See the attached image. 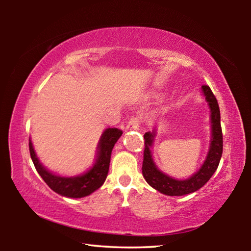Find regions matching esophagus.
<instances>
[{
    "label": "esophagus",
    "mask_w": 251,
    "mask_h": 251,
    "mask_svg": "<svg viewBox=\"0 0 251 251\" xmlns=\"http://www.w3.org/2000/svg\"><path fill=\"white\" fill-rule=\"evenodd\" d=\"M141 118L139 116H135V117H131L130 120L128 121V123H127L126 125V129L127 130H131V129H137L139 125H141Z\"/></svg>",
    "instance_id": "esophagus-1"
}]
</instances>
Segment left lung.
<instances>
[{"instance_id":"8db88e82","label":"left lung","mask_w":251,"mask_h":251,"mask_svg":"<svg viewBox=\"0 0 251 251\" xmlns=\"http://www.w3.org/2000/svg\"><path fill=\"white\" fill-rule=\"evenodd\" d=\"M201 90L205 99L208 101L210 108L211 120V141L209 151L201 167L197 173H195L188 179L179 180L175 178L165 175L160 172L152 160L151 147L152 146L156 130L148 131L144 135L145 139V148H144V160H143V176L152 188L158 190L161 194L167 196H184L187 194H192L206 184L214 175L217 169L220 158L223 155V131L220 125V110L215 95L212 94L209 86L202 85Z\"/></svg>"}]
</instances>
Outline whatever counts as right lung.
I'll return each mask as SVG.
<instances>
[{
  "label": "right lung",
  "mask_w": 251,
  "mask_h": 251,
  "mask_svg": "<svg viewBox=\"0 0 251 251\" xmlns=\"http://www.w3.org/2000/svg\"><path fill=\"white\" fill-rule=\"evenodd\" d=\"M122 134L123 131L118 128L105 129L100 139L99 147H97L99 151H97V158L94 166L83 175L75 177H62L55 175L44 168L34 151L31 138L28 142L29 154H31V158L37 173L40 174V176L43 178V180L50 189L65 197L82 198L94 193L104 184L108 174L113 147L120 139Z\"/></svg>",
  "instance_id": "right-lung-1"
}]
</instances>
